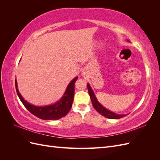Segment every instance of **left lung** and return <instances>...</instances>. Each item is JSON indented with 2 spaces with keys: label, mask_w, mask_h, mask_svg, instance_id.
Wrapping results in <instances>:
<instances>
[{
  "label": "left lung",
  "mask_w": 160,
  "mask_h": 160,
  "mask_svg": "<svg viewBox=\"0 0 160 160\" xmlns=\"http://www.w3.org/2000/svg\"><path fill=\"white\" fill-rule=\"evenodd\" d=\"M88 89L89 94L90 95L92 104H93L94 108L96 109V111H98L99 113H100L101 115H103V116H104V117L109 118V119H120V118L125 117V115L117 114V113H113V112H112V111H111L107 109H105L104 107H103V106L99 103L98 99H97L96 97L93 93V90H92L91 86L89 83H88Z\"/></svg>",
  "instance_id": "obj_1"
}]
</instances>
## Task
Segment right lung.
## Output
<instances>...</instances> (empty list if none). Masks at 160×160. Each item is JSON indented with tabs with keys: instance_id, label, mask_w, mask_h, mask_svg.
Wrapping results in <instances>:
<instances>
[{
	"instance_id": "add662e5",
	"label": "right lung",
	"mask_w": 160,
	"mask_h": 160,
	"mask_svg": "<svg viewBox=\"0 0 160 160\" xmlns=\"http://www.w3.org/2000/svg\"><path fill=\"white\" fill-rule=\"evenodd\" d=\"M78 77H75L72 79L67 88L63 96L57 103L47 106H35L28 103L23 99L18 89L17 82L15 80V87L17 95L19 99L27 109L36 117L44 120H56L59 119L68 113L70 111L72 103L73 101L75 83Z\"/></svg>"
}]
</instances>
